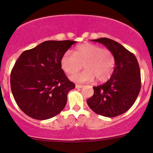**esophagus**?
<instances>
[{
	"mask_svg": "<svg viewBox=\"0 0 153 153\" xmlns=\"http://www.w3.org/2000/svg\"><path fill=\"white\" fill-rule=\"evenodd\" d=\"M82 88H83V85H75V88L77 89H80Z\"/></svg>",
	"mask_w": 153,
	"mask_h": 153,
	"instance_id": "obj_1",
	"label": "esophagus"
}]
</instances>
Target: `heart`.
I'll return each instance as SVG.
<instances>
[{"label":"heart","instance_id":"b5f03b06","mask_svg":"<svg viewBox=\"0 0 153 153\" xmlns=\"http://www.w3.org/2000/svg\"><path fill=\"white\" fill-rule=\"evenodd\" d=\"M62 70L68 74L78 72L83 66L82 72L70 76L71 80L78 82H90L96 78L98 82L109 79L115 67V58L111 51L90 43L76 46L74 51H67L60 61Z\"/></svg>","mask_w":153,"mask_h":153}]
</instances>
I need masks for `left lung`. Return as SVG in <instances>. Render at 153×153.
I'll list each match as a JSON object with an SVG mask.
<instances>
[{"label": "left lung", "instance_id": "1", "mask_svg": "<svg viewBox=\"0 0 153 153\" xmlns=\"http://www.w3.org/2000/svg\"><path fill=\"white\" fill-rule=\"evenodd\" d=\"M92 41L104 44L115 58V67L109 80L93 87L94 94L87 100L89 107L97 114L115 117L127 111L134 104L141 87L140 71L133 53L108 38Z\"/></svg>", "mask_w": 153, "mask_h": 153}]
</instances>
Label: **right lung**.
Returning a JSON list of instances; mask_svg holds the SVG:
<instances>
[{"label": "right lung", "instance_id": "1", "mask_svg": "<svg viewBox=\"0 0 153 153\" xmlns=\"http://www.w3.org/2000/svg\"><path fill=\"white\" fill-rule=\"evenodd\" d=\"M75 41H46L25 51L13 66L10 87L25 114L37 120L55 117L64 109L68 92L75 88L60 61Z\"/></svg>", "mask_w": 153, "mask_h": 153}]
</instances>
